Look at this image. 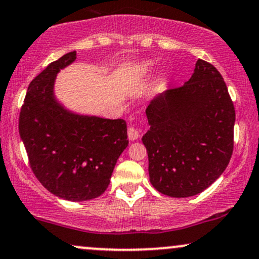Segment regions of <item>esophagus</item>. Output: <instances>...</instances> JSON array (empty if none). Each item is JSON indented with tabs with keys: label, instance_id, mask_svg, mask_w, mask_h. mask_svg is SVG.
<instances>
[{
	"label": "esophagus",
	"instance_id": "esophagus-1",
	"mask_svg": "<svg viewBox=\"0 0 259 259\" xmlns=\"http://www.w3.org/2000/svg\"><path fill=\"white\" fill-rule=\"evenodd\" d=\"M127 136H129V140H132V141L139 139L140 134H139V130L136 129L135 125H130L129 127H127Z\"/></svg>",
	"mask_w": 259,
	"mask_h": 259
}]
</instances>
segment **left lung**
<instances>
[{"label":"left lung","mask_w":259,"mask_h":259,"mask_svg":"<svg viewBox=\"0 0 259 259\" xmlns=\"http://www.w3.org/2000/svg\"><path fill=\"white\" fill-rule=\"evenodd\" d=\"M142 138L150 181L160 194L190 197L212 185L234 150L235 108L213 64L198 59L187 82L159 95L146 109Z\"/></svg>","instance_id":"8db88e82"}]
</instances>
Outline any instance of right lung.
<instances>
[{"mask_svg": "<svg viewBox=\"0 0 259 259\" xmlns=\"http://www.w3.org/2000/svg\"><path fill=\"white\" fill-rule=\"evenodd\" d=\"M69 52L31 80L19 113V134L37 180L58 197L86 201L106 191L129 144L124 119L84 117L53 97L57 73L75 61Z\"/></svg>", "mask_w": 259, "mask_h": 259, "instance_id": "right-lung-1", "label": "right lung"}]
</instances>
